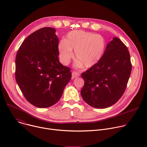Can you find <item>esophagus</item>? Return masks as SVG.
Instances as JSON below:
<instances>
[{
	"label": "esophagus",
	"mask_w": 147,
	"mask_h": 147,
	"mask_svg": "<svg viewBox=\"0 0 147 147\" xmlns=\"http://www.w3.org/2000/svg\"><path fill=\"white\" fill-rule=\"evenodd\" d=\"M80 74L77 71H73L72 72V78H76V77H79Z\"/></svg>",
	"instance_id": "obj_1"
}]
</instances>
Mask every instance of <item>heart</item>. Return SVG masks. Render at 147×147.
I'll use <instances>...</instances> for the list:
<instances>
[{
  "label": "heart",
  "mask_w": 147,
  "mask_h": 147,
  "mask_svg": "<svg viewBox=\"0 0 147 147\" xmlns=\"http://www.w3.org/2000/svg\"><path fill=\"white\" fill-rule=\"evenodd\" d=\"M59 58L63 64H69L74 56L76 65L86 68L93 67L102 58L106 49V41L100 35L82 30L70 32L66 39H61L57 46Z\"/></svg>",
  "instance_id": "obj_1"
}]
</instances>
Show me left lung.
Segmentation results:
<instances>
[{
  "label": "left lung",
  "instance_id": "8db88e82",
  "mask_svg": "<svg viewBox=\"0 0 147 147\" xmlns=\"http://www.w3.org/2000/svg\"><path fill=\"white\" fill-rule=\"evenodd\" d=\"M131 71L129 50L120 39L115 37L107 45L100 60L81 74L84 80L81 90L82 99L95 108L112 106L124 94Z\"/></svg>",
  "mask_w": 147,
  "mask_h": 147
}]
</instances>
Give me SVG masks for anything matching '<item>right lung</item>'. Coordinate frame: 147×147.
Masks as SVG:
<instances>
[{
    "instance_id": "right-lung-1",
    "label": "right lung",
    "mask_w": 147,
    "mask_h": 147,
    "mask_svg": "<svg viewBox=\"0 0 147 147\" xmlns=\"http://www.w3.org/2000/svg\"><path fill=\"white\" fill-rule=\"evenodd\" d=\"M55 32L51 27L35 31L23 41L16 55V82L26 99L39 108L57 103L71 78L70 69L59 61Z\"/></svg>"
}]
</instances>
